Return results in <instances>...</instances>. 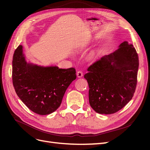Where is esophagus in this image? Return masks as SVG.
Listing matches in <instances>:
<instances>
[{"instance_id": "34e87169", "label": "esophagus", "mask_w": 150, "mask_h": 150, "mask_svg": "<svg viewBox=\"0 0 150 150\" xmlns=\"http://www.w3.org/2000/svg\"><path fill=\"white\" fill-rule=\"evenodd\" d=\"M77 76H78V78H82V77L83 76V72L81 71H78V72H77Z\"/></svg>"}]
</instances>
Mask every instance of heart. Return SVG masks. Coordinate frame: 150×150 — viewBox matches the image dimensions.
Wrapping results in <instances>:
<instances>
[{
  "label": "heart",
  "mask_w": 150,
  "mask_h": 150,
  "mask_svg": "<svg viewBox=\"0 0 150 150\" xmlns=\"http://www.w3.org/2000/svg\"><path fill=\"white\" fill-rule=\"evenodd\" d=\"M95 55H96V52H93V56H94Z\"/></svg>",
  "instance_id": "b5f03b06"
}]
</instances>
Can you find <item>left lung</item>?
I'll use <instances>...</instances> for the list:
<instances>
[{
  "label": "left lung",
  "instance_id": "1",
  "mask_svg": "<svg viewBox=\"0 0 150 150\" xmlns=\"http://www.w3.org/2000/svg\"><path fill=\"white\" fill-rule=\"evenodd\" d=\"M138 66L137 51L126 41L91 65L84 77L89 84V101L93 110L105 115L121 110L133 97Z\"/></svg>",
  "mask_w": 150,
  "mask_h": 150
}]
</instances>
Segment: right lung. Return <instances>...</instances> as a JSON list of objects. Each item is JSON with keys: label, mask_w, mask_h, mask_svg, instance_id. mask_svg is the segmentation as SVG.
I'll return each mask as SVG.
<instances>
[{"label": "right lung", "mask_w": 150, "mask_h": 150, "mask_svg": "<svg viewBox=\"0 0 150 150\" xmlns=\"http://www.w3.org/2000/svg\"><path fill=\"white\" fill-rule=\"evenodd\" d=\"M76 79V69L42 67L27 63L22 46L15 50L12 60V83L17 96L29 110L40 115L60 106L68 86Z\"/></svg>", "instance_id": "1"}]
</instances>
